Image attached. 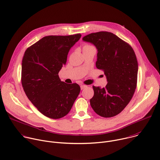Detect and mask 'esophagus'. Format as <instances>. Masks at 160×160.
Wrapping results in <instances>:
<instances>
[{
	"instance_id": "obj_1",
	"label": "esophagus",
	"mask_w": 160,
	"mask_h": 160,
	"mask_svg": "<svg viewBox=\"0 0 160 160\" xmlns=\"http://www.w3.org/2000/svg\"><path fill=\"white\" fill-rule=\"evenodd\" d=\"M87 87V86L86 85H80V88H81V90H83V89H84L85 88H86Z\"/></svg>"
}]
</instances>
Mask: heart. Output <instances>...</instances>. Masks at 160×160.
<instances>
[{"mask_svg": "<svg viewBox=\"0 0 160 160\" xmlns=\"http://www.w3.org/2000/svg\"><path fill=\"white\" fill-rule=\"evenodd\" d=\"M90 47H92V46H91V45H85L83 48H90Z\"/></svg>", "mask_w": 160, "mask_h": 160, "instance_id": "heart-1", "label": "heart"}]
</instances>
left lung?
<instances>
[{"mask_svg":"<svg viewBox=\"0 0 160 160\" xmlns=\"http://www.w3.org/2000/svg\"><path fill=\"white\" fill-rule=\"evenodd\" d=\"M82 40L98 49L97 68L104 71L108 83L105 87L93 86L94 94L90 106L99 116L117 115L129 103L138 82V62L130 45L108 32L88 34Z\"/></svg>","mask_w":160,"mask_h":160,"instance_id":"left-lung-1","label":"left lung"}]
</instances>
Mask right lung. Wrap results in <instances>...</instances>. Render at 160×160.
Masks as SVG:
<instances>
[{
    "instance_id": "obj_1",
    "label": "right lung",
    "mask_w": 160,
    "mask_h": 160,
    "mask_svg": "<svg viewBox=\"0 0 160 160\" xmlns=\"http://www.w3.org/2000/svg\"><path fill=\"white\" fill-rule=\"evenodd\" d=\"M81 36L78 33L44 37L29 47L22 58V88L31 102L48 118L66 116L79 95L80 86L61 82L58 73Z\"/></svg>"
}]
</instances>
